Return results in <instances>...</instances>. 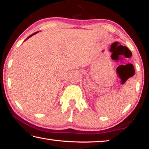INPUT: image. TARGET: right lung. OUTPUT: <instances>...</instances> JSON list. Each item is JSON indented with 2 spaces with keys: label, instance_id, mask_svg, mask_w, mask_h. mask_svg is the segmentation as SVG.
<instances>
[{
  "label": "right lung",
  "instance_id": "1",
  "mask_svg": "<svg viewBox=\"0 0 149 149\" xmlns=\"http://www.w3.org/2000/svg\"><path fill=\"white\" fill-rule=\"evenodd\" d=\"M38 33V31H37V32H35V33H33L32 35H29V36L28 37H27V39H29L30 37H31V36H33V35H34L35 34H36V33ZM27 39H26V40H27Z\"/></svg>",
  "mask_w": 149,
  "mask_h": 149
}]
</instances>
